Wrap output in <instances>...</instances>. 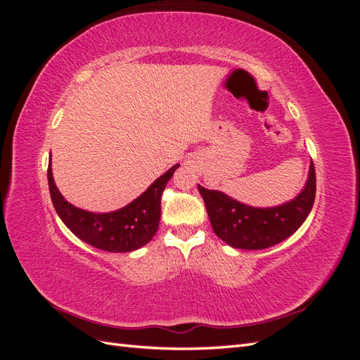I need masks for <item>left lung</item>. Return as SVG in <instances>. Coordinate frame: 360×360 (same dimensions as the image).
I'll return each mask as SVG.
<instances>
[{
	"label": "left lung",
	"mask_w": 360,
	"mask_h": 360,
	"mask_svg": "<svg viewBox=\"0 0 360 360\" xmlns=\"http://www.w3.org/2000/svg\"><path fill=\"white\" fill-rule=\"evenodd\" d=\"M214 234L237 249H266L296 233L311 213L315 200V168L311 162L308 180L296 198L275 207H252L219 191L198 184Z\"/></svg>",
	"instance_id": "8db88e82"
}]
</instances>
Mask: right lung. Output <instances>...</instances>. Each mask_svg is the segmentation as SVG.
<instances>
[{"label": "right lung", "mask_w": 360, "mask_h": 360, "mask_svg": "<svg viewBox=\"0 0 360 360\" xmlns=\"http://www.w3.org/2000/svg\"><path fill=\"white\" fill-rule=\"evenodd\" d=\"M179 167L180 163L171 167L151 183L146 192L122 209L110 213H94L78 209L66 201L53 181L49 160L48 183L51 200L60 219L82 242L106 252H132L155 237L160 221L163 189Z\"/></svg>", "instance_id": "right-lung-1"}]
</instances>
